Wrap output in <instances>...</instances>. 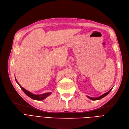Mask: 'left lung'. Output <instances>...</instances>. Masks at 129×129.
<instances>
[{
  "label": "left lung",
  "instance_id": "obj_1",
  "mask_svg": "<svg viewBox=\"0 0 129 129\" xmlns=\"http://www.w3.org/2000/svg\"><path fill=\"white\" fill-rule=\"evenodd\" d=\"M112 88H111L109 91H108L107 92H106V93H104V94H102V95L100 96H99V97H96V98H92V97H89V96H87V97L88 98H89L90 99L92 100H97L101 99H102L103 98H104V97L106 96L107 95V94L111 91V90H112Z\"/></svg>",
  "mask_w": 129,
  "mask_h": 129
}]
</instances>
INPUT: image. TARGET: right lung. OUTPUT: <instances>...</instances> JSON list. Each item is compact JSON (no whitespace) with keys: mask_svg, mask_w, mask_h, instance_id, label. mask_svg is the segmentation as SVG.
Wrapping results in <instances>:
<instances>
[{"mask_svg":"<svg viewBox=\"0 0 129 129\" xmlns=\"http://www.w3.org/2000/svg\"><path fill=\"white\" fill-rule=\"evenodd\" d=\"M15 79H16V82L18 83V84L19 85L20 87L21 88V89L23 91V92L26 94L27 96H28V97H29L30 98H31V99H33L34 100H42L43 99H44L45 98H46L47 97H48L49 95H50V94L52 93L51 92H47V93H43V94H33L30 92H29V91L26 90V89H25L24 88H23L22 86H21V85H20L18 82H17V80L15 77Z\"/></svg>","mask_w":129,"mask_h":129,"instance_id":"right-lung-1","label":"right lung"}]
</instances>
